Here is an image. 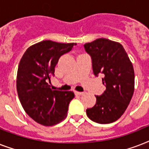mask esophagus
<instances>
[{"label": "esophagus", "mask_w": 149, "mask_h": 149, "mask_svg": "<svg viewBox=\"0 0 149 149\" xmlns=\"http://www.w3.org/2000/svg\"><path fill=\"white\" fill-rule=\"evenodd\" d=\"M75 94H76V95H78V96H82V95H84V93H83V92H78V91H75Z\"/></svg>", "instance_id": "34e87169"}]
</instances>
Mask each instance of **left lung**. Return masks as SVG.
I'll use <instances>...</instances> for the list:
<instances>
[{
	"label": "left lung",
	"instance_id": "obj_1",
	"mask_svg": "<svg viewBox=\"0 0 149 149\" xmlns=\"http://www.w3.org/2000/svg\"><path fill=\"white\" fill-rule=\"evenodd\" d=\"M84 49L92 58L93 74L104 75L106 91L95 96L96 104L86 109L91 120L110 124L121 117L126 111L134 90V72L125 49L119 42L98 38L86 43Z\"/></svg>",
	"mask_w": 149,
	"mask_h": 149
}]
</instances>
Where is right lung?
Segmentation results:
<instances>
[{
    "instance_id": "obj_1",
    "label": "right lung",
    "mask_w": 149,
    "mask_h": 149,
    "mask_svg": "<svg viewBox=\"0 0 149 149\" xmlns=\"http://www.w3.org/2000/svg\"><path fill=\"white\" fill-rule=\"evenodd\" d=\"M76 45L42 41L30 46L21 58L16 85L18 97L27 114L40 125L52 126L66 117L74 93L52 91L48 82L59 58Z\"/></svg>"
}]
</instances>
